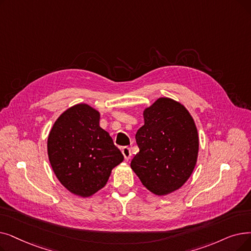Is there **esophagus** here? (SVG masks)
I'll list each match as a JSON object with an SVG mask.
<instances>
[{
	"mask_svg": "<svg viewBox=\"0 0 251 251\" xmlns=\"http://www.w3.org/2000/svg\"><path fill=\"white\" fill-rule=\"evenodd\" d=\"M122 154H123L125 160L128 161L130 159V157H131V150H130V148H128V147H124L122 149Z\"/></svg>",
	"mask_w": 251,
	"mask_h": 251,
	"instance_id": "1",
	"label": "esophagus"
}]
</instances>
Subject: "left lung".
Masks as SVG:
<instances>
[{"label": "left lung", "mask_w": 251, "mask_h": 251, "mask_svg": "<svg viewBox=\"0 0 251 251\" xmlns=\"http://www.w3.org/2000/svg\"><path fill=\"white\" fill-rule=\"evenodd\" d=\"M145 125L135 135L139 151L131 168L158 196L178 190L195 168L199 138L195 122L179 102L161 97L144 112Z\"/></svg>", "instance_id": "left-lung-1"}]
</instances>
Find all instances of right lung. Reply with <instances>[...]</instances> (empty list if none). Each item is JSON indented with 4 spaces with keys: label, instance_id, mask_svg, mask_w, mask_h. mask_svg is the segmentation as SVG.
<instances>
[{
    "label": "right lung",
    "instance_id": "right-lung-1",
    "mask_svg": "<svg viewBox=\"0 0 251 251\" xmlns=\"http://www.w3.org/2000/svg\"><path fill=\"white\" fill-rule=\"evenodd\" d=\"M52 169L71 193L89 197L102 189L112 169L124 160L100 126V113L88 104H75L54 123L48 136Z\"/></svg>",
    "mask_w": 251,
    "mask_h": 251
}]
</instances>
